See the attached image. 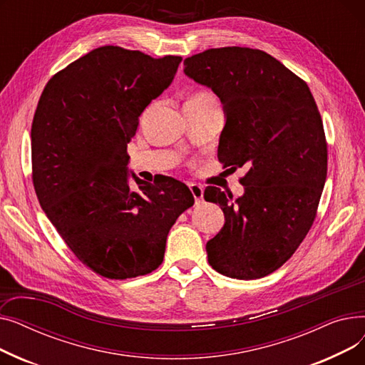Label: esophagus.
Returning a JSON list of instances; mask_svg holds the SVG:
<instances>
[{"mask_svg": "<svg viewBox=\"0 0 365 365\" xmlns=\"http://www.w3.org/2000/svg\"><path fill=\"white\" fill-rule=\"evenodd\" d=\"M189 189H190V192H192V195L195 198V202H201L202 201V195H204L202 186H200L197 183H192V185H189Z\"/></svg>", "mask_w": 365, "mask_h": 365, "instance_id": "esophagus-1", "label": "esophagus"}]
</instances>
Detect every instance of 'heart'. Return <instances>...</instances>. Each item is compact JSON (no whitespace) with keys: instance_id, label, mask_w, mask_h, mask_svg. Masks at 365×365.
Instances as JSON below:
<instances>
[{"instance_id":"b5f03b06","label":"heart","mask_w":365,"mask_h":365,"mask_svg":"<svg viewBox=\"0 0 365 365\" xmlns=\"http://www.w3.org/2000/svg\"><path fill=\"white\" fill-rule=\"evenodd\" d=\"M186 103H217V102H216L215 96L212 93L197 91V93H194L192 96H190Z\"/></svg>"}]
</instances>
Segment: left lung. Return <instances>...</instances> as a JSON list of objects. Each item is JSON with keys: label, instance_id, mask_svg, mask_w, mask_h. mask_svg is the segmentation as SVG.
I'll return each instance as SVG.
<instances>
[{"label": "left lung", "instance_id": "obj_1", "mask_svg": "<svg viewBox=\"0 0 365 365\" xmlns=\"http://www.w3.org/2000/svg\"><path fill=\"white\" fill-rule=\"evenodd\" d=\"M185 75L223 106L217 158L247 167L234 200L208 186L225 225L205 245L222 275L257 279L289 260L309 232L327 178V143L314 96L275 57L245 47L210 48L187 57Z\"/></svg>", "mask_w": 365, "mask_h": 365}]
</instances>
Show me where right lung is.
I'll use <instances>...</instances> for the list:
<instances>
[{"label":"right lung","mask_w":365,"mask_h":365,"mask_svg":"<svg viewBox=\"0 0 365 365\" xmlns=\"http://www.w3.org/2000/svg\"><path fill=\"white\" fill-rule=\"evenodd\" d=\"M180 62V56L153 59L99 47L56 73L38 102L31 130L38 201L73 255L102 277L155 271L171 226L194 204L176 179L152 185L128 173L127 145L140 115L168 88Z\"/></svg>","instance_id":"right-lung-1"}]
</instances>
